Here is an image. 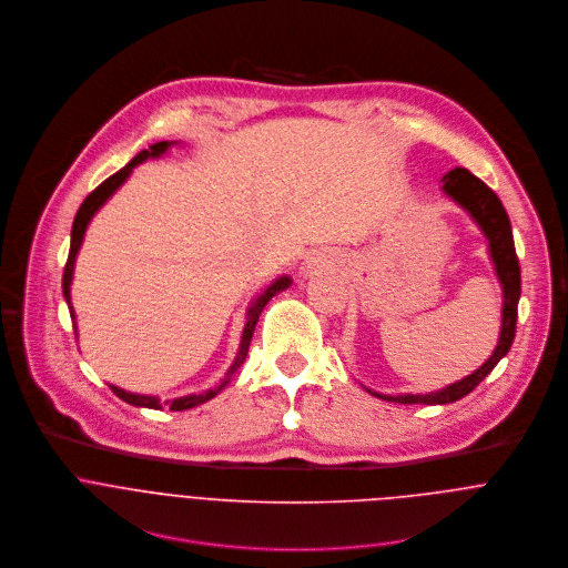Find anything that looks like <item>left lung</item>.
Here are the masks:
<instances>
[{"mask_svg":"<svg viewBox=\"0 0 568 568\" xmlns=\"http://www.w3.org/2000/svg\"><path fill=\"white\" fill-rule=\"evenodd\" d=\"M444 186L442 191L457 202L481 229V233L488 240V253L495 264L497 280L501 284L504 293V306H501V331L497 346L493 355L468 377L448 384L442 390H433L426 395H382L371 388H366L371 395L382 397L386 402H397V404H450L468 395L493 368L495 364L508 353L513 337H515V324H517V302H519V262L515 255V244H513V231H510V220L499 202V197L473 173L466 169H453L442 178Z\"/></svg>","mask_w":568,"mask_h":568,"instance_id":"1","label":"left lung"}]
</instances>
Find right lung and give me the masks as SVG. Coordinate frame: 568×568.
Segmentation results:
<instances>
[{
	"mask_svg": "<svg viewBox=\"0 0 568 568\" xmlns=\"http://www.w3.org/2000/svg\"><path fill=\"white\" fill-rule=\"evenodd\" d=\"M175 142H158V144H153V146H149V151H142V153H138L122 171H118L115 175H111L109 180H104L87 200H84V204L80 206V211H78V215H75V222H73V231H71V251H69V260H67V266H64V280H62V288H64V297H67V304H69V308H71V317L75 320V313H73V306H71V282H73V268H75V257H78V251H80V246H82V240H84V233H87V226H89V222L93 220V215L100 211V206L129 180V175L133 173V169L138 166V164H142V162H146L149 158H160V155H164L171 146H173ZM291 286V277H280V280H275L268 288H264L255 300H253V304H251V308H248V313H246V324H244V331H242V344H240V351H237V355H235V362H233V366L229 368V373H226V377L220 382V386H215V388H209V390H204V393H200V395H186V397H178V399H169V402H164V406H169L171 410H186V408H193V406H200V404H204V402H209L211 397H215L229 382H231V377L240 371V366L244 364V359H246V353H248V346H251V337H253V331H255V324H257V320H260V315H262V311H264V306L268 304V300L273 297V295H277L280 291H284V288H288ZM111 390L120 397V399H124V402H129V404H133V406H144V408H155V410H160L162 408V402L158 399V397H151V395H135V393H126L124 388H120V386H113L111 384Z\"/></svg>",
	"mask_w": 568,
	"mask_h": 568,
	"instance_id": "add662e5",
	"label": "right lung"
}]
</instances>
